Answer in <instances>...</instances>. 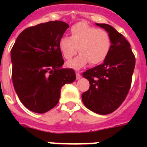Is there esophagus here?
I'll return each instance as SVG.
<instances>
[{
    "mask_svg": "<svg viewBox=\"0 0 147 147\" xmlns=\"http://www.w3.org/2000/svg\"><path fill=\"white\" fill-rule=\"evenodd\" d=\"M76 79H77V80H80V78H81V75H80L79 72H76Z\"/></svg>",
    "mask_w": 147,
    "mask_h": 147,
    "instance_id": "1",
    "label": "esophagus"
}]
</instances>
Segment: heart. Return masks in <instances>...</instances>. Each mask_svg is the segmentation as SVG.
I'll use <instances>...</instances> for the list:
<instances>
[{"label": "heart", "mask_w": 147, "mask_h": 147, "mask_svg": "<svg viewBox=\"0 0 147 147\" xmlns=\"http://www.w3.org/2000/svg\"><path fill=\"white\" fill-rule=\"evenodd\" d=\"M112 46L110 35L107 31L80 22L71 28V37H62L59 49L66 60H70L78 53L77 57L67 62V66L80 68L88 62L90 65L102 63L108 57Z\"/></svg>", "instance_id": "1"}]
</instances>
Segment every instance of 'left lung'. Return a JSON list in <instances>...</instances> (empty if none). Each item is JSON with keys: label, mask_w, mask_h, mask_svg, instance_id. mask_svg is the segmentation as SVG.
Segmentation results:
<instances>
[{"label": "left lung", "mask_w": 147, "mask_h": 147, "mask_svg": "<svg viewBox=\"0 0 147 147\" xmlns=\"http://www.w3.org/2000/svg\"><path fill=\"white\" fill-rule=\"evenodd\" d=\"M110 35L112 46L104 63L86 70L83 76L89 80V90L83 93V104L101 115L113 113L129 92L136 57L130 43L115 28L105 24H96Z\"/></svg>", "instance_id": "left-lung-1"}]
</instances>
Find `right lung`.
Returning <instances> with one entry per match:
<instances>
[{
  "instance_id": "1",
  "label": "right lung",
  "mask_w": 147,
  "mask_h": 147,
  "mask_svg": "<svg viewBox=\"0 0 147 147\" xmlns=\"http://www.w3.org/2000/svg\"><path fill=\"white\" fill-rule=\"evenodd\" d=\"M68 27L58 20L28 27L11 48L15 90L24 106L32 112L44 113L55 107L61 87L76 78L73 69L61 68L64 61L59 41Z\"/></svg>"
}]
</instances>
